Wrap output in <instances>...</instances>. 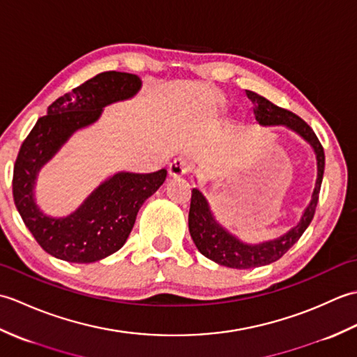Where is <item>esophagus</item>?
Instances as JSON below:
<instances>
[{
	"label": "esophagus",
	"instance_id": "1",
	"mask_svg": "<svg viewBox=\"0 0 357 357\" xmlns=\"http://www.w3.org/2000/svg\"><path fill=\"white\" fill-rule=\"evenodd\" d=\"M190 170H192L190 159L183 158V156L174 159V161L169 167V173H170V176H173V178L184 176V174H187Z\"/></svg>",
	"mask_w": 357,
	"mask_h": 357
}]
</instances>
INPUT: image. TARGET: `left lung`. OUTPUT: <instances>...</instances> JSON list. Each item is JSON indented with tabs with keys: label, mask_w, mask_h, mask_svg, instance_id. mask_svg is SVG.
I'll list each match as a JSON object with an SVG mask.
<instances>
[{
	"label": "left lung",
	"mask_w": 357,
	"mask_h": 357,
	"mask_svg": "<svg viewBox=\"0 0 357 357\" xmlns=\"http://www.w3.org/2000/svg\"><path fill=\"white\" fill-rule=\"evenodd\" d=\"M245 95L252 101L253 115L257 124L264 127H287L288 130L299 135L302 139L310 144V147L313 149L316 155L317 176L312 199H310L307 208L302 213L301 221L293 229L284 233L282 236L257 242V244H250V242L239 239L236 234L227 230L215 218L206 196L198 188H193L190 211H188V230H190L196 248L213 262L224 265V267L239 270L256 268L275 262L298 242L314 216L325 169L324 149L317 136L312 130V127L304 119H301L291 112L278 107V105L265 100L264 96L252 92V90H245Z\"/></svg>",
	"instance_id": "8db88e82"
}]
</instances>
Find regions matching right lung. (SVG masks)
Returning <instances> with one entry per match:
<instances>
[{"mask_svg":"<svg viewBox=\"0 0 357 357\" xmlns=\"http://www.w3.org/2000/svg\"><path fill=\"white\" fill-rule=\"evenodd\" d=\"M142 87L138 75L104 72L59 96L36 121L22 142L13 167V201L22 221L49 255L67 262L90 264L113 255L126 244L136 215L167 176L118 172L98 185L70 215L53 218L38 207L35 184L43 167L82 128L101 118L104 107L130 100Z\"/></svg>","mask_w":357,"mask_h":357,"instance_id":"add662e5","label":"right lung"}]
</instances>
